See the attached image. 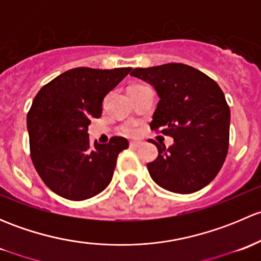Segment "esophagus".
I'll use <instances>...</instances> for the list:
<instances>
[{"label":"esophagus","mask_w":261,"mask_h":261,"mask_svg":"<svg viewBox=\"0 0 261 261\" xmlns=\"http://www.w3.org/2000/svg\"><path fill=\"white\" fill-rule=\"evenodd\" d=\"M141 145L140 141H131L130 143V147H139Z\"/></svg>","instance_id":"obj_1"}]
</instances>
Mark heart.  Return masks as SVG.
<instances>
[{"instance_id": "obj_1", "label": "heart", "mask_w": 261, "mask_h": 261, "mask_svg": "<svg viewBox=\"0 0 261 261\" xmlns=\"http://www.w3.org/2000/svg\"><path fill=\"white\" fill-rule=\"evenodd\" d=\"M135 86H139V84H135ZM118 131H120V134H122V135L127 136V138H134V136L139 135V131H140V128H139L138 123L131 122L130 121V122L122 123V125L120 126V128H118Z\"/></svg>"}]
</instances>
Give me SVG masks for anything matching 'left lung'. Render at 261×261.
<instances>
[{
	"label": "left lung",
	"mask_w": 261,
	"mask_h": 261,
	"mask_svg": "<svg viewBox=\"0 0 261 261\" xmlns=\"http://www.w3.org/2000/svg\"><path fill=\"white\" fill-rule=\"evenodd\" d=\"M131 75L154 86L160 97L151 130L174 139L169 147L154 143L159 154L147 164L152 180L180 194L211 183L225 163L230 140V107L220 86L181 63L135 68Z\"/></svg>",
	"instance_id": "left-lung-1"
}]
</instances>
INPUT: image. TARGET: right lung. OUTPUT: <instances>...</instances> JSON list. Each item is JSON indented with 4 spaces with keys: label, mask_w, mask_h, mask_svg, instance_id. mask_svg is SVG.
<instances>
[{
    "label": "right lung",
    "mask_w": 261,
    "mask_h": 261,
    "mask_svg": "<svg viewBox=\"0 0 261 261\" xmlns=\"http://www.w3.org/2000/svg\"><path fill=\"white\" fill-rule=\"evenodd\" d=\"M130 70L74 68L50 81L34 98L28 112L31 160L58 196L83 201L111 181L128 141L112 136L109 144H92L88 125L92 117H101L103 98Z\"/></svg>",
    "instance_id": "add662e5"
}]
</instances>
